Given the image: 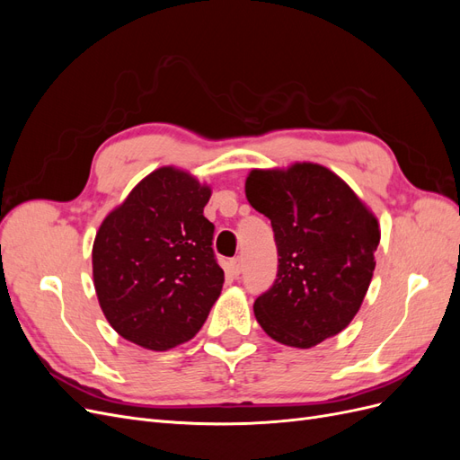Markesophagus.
Returning a JSON list of instances; mask_svg holds the SVG:
<instances>
[{
	"label": "esophagus",
	"mask_w": 460,
	"mask_h": 460,
	"mask_svg": "<svg viewBox=\"0 0 460 460\" xmlns=\"http://www.w3.org/2000/svg\"><path fill=\"white\" fill-rule=\"evenodd\" d=\"M242 267H243V259L242 257H234L228 261V269L234 276H238L242 272Z\"/></svg>",
	"instance_id": "34e87169"
}]
</instances>
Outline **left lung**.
<instances>
[{"mask_svg":"<svg viewBox=\"0 0 460 460\" xmlns=\"http://www.w3.org/2000/svg\"><path fill=\"white\" fill-rule=\"evenodd\" d=\"M245 196L270 218L278 249L276 280L253 305L257 323L299 349L336 336L367 296L378 220L338 174L314 163L253 169Z\"/></svg>","mask_w":460,"mask_h":460,"instance_id":"obj_1","label":"left lung"}]
</instances>
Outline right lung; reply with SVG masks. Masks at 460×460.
Listing matches in <instances>:
<instances>
[{"label": "right lung", "mask_w": 460, "mask_h": 460, "mask_svg": "<svg viewBox=\"0 0 460 460\" xmlns=\"http://www.w3.org/2000/svg\"><path fill=\"white\" fill-rule=\"evenodd\" d=\"M211 188L174 166L153 171L95 234L93 286L109 324L124 340L166 351L201 330L225 270L203 217Z\"/></svg>", "instance_id": "right-lung-1"}]
</instances>
